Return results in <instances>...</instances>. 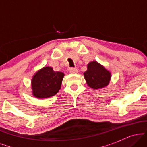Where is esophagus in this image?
<instances>
[{
    "label": "esophagus",
    "instance_id": "obj_1",
    "mask_svg": "<svg viewBox=\"0 0 147 147\" xmlns=\"http://www.w3.org/2000/svg\"><path fill=\"white\" fill-rule=\"evenodd\" d=\"M77 72H78V70H77V68H70V72L71 74H76V73H77Z\"/></svg>",
    "mask_w": 147,
    "mask_h": 147
}]
</instances>
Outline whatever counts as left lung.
<instances>
[{"mask_svg": "<svg viewBox=\"0 0 147 147\" xmlns=\"http://www.w3.org/2000/svg\"><path fill=\"white\" fill-rule=\"evenodd\" d=\"M84 75L88 85L93 89L106 86L111 79L110 72L97 61H92L88 64V69Z\"/></svg>", "mask_w": 147, "mask_h": 147, "instance_id": "obj_1", "label": "left lung"}]
</instances>
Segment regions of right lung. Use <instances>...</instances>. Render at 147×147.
<instances>
[{
    "label": "right lung",
    "instance_id": "add662e5",
    "mask_svg": "<svg viewBox=\"0 0 147 147\" xmlns=\"http://www.w3.org/2000/svg\"><path fill=\"white\" fill-rule=\"evenodd\" d=\"M64 74L55 72L50 67H45L34 75L32 88L34 97L48 98L54 96L61 88Z\"/></svg>",
    "mask_w": 147,
    "mask_h": 147
}]
</instances>
